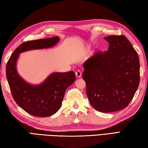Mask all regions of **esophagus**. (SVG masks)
Returning a JSON list of instances; mask_svg holds the SVG:
<instances>
[{
  "mask_svg": "<svg viewBox=\"0 0 148 148\" xmlns=\"http://www.w3.org/2000/svg\"><path fill=\"white\" fill-rule=\"evenodd\" d=\"M75 75H76L77 78H80L82 76V73L80 70H77V71H75Z\"/></svg>",
  "mask_w": 148,
  "mask_h": 148,
  "instance_id": "esophagus-1",
  "label": "esophagus"
}]
</instances>
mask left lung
Segmentation results:
<instances>
[{
  "label": "left lung",
  "mask_w": 148,
  "mask_h": 148,
  "mask_svg": "<svg viewBox=\"0 0 148 148\" xmlns=\"http://www.w3.org/2000/svg\"><path fill=\"white\" fill-rule=\"evenodd\" d=\"M108 50L97 51L84 63L86 94L96 110L111 113L123 110L132 101L140 82L138 54L124 35L104 38Z\"/></svg>",
  "instance_id": "8db88e82"
}]
</instances>
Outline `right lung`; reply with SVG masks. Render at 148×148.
Wrapping results in <instances>:
<instances>
[{"instance_id": "obj_1", "label": "right lung", "mask_w": 148, "mask_h": 148, "mask_svg": "<svg viewBox=\"0 0 148 148\" xmlns=\"http://www.w3.org/2000/svg\"><path fill=\"white\" fill-rule=\"evenodd\" d=\"M58 37L24 42L11 55L6 66V77L13 98L19 106L35 116H51L59 110L66 89L76 77L73 71L53 73L38 85H32L22 79L16 68L19 54L33 49H46L57 44Z\"/></svg>"}]
</instances>
